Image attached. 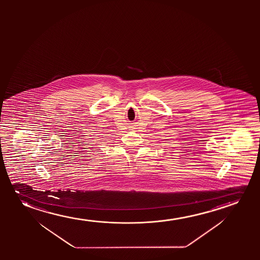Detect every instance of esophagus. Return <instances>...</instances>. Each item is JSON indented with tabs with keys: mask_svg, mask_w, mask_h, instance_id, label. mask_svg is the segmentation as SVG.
Wrapping results in <instances>:
<instances>
[{
	"mask_svg": "<svg viewBox=\"0 0 260 260\" xmlns=\"http://www.w3.org/2000/svg\"><path fill=\"white\" fill-rule=\"evenodd\" d=\"M11 177H13V176H11ZM11 179H15V178H11ZM13 183V182H12Z\"/></svg>",
	"mask_w": 260,
	"mask_h": 260,
	"instance_id": "esophagus-1",
	"label": "esophagus"
}]
</instances>
